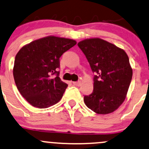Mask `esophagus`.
Instances as JSON below:
<instances>
[{"label": "esophagus", "instance_id": "1", "mask_svg": "<svg viewBox=\"0 0 149 149\" xmlns=\"http://www.w3.org/2000/svg\"><path fill=\"white\" fill-rule=\"evenodd\" d=\"M73 85H75V86H80L81 85V81H75V82H73Z\"/></svg>", "mask_w": 149, "mask_h": 149}]
</instances>
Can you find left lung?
Here are the masks:
<instances>
[{
  "label": "left lung",
  "instance_id": "8db88e82",
  "mask_svg": "<svg viewBox=\"0 0 149 149\" xmlns=\"http://www.w3.org/2000/svg\"><path fill=\"white\" fill-rule=\"evenodd\" d=\"M93 73V91L84 96L88 108L98 114L117 110L123 103L132 78V68L125 50L100 38L78 43Z\"/></svg>",
  "mask_w": 149,
  "mask_h": 149
}]
</instances>
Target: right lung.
Segmentation results:
<instances>
[{"mask_svg":"<svg viewBox=\"0 0 149 149\" xmlns=\"http://www.w3.org/2000/svg\"><path fill=\"white\" fill-rule=\"evenodd\" d=\"M76 43L74 40L51 35L32 41L17 52L13 71L15 82L33 107L47 108L62 98L68 85L58 77L59 58ZM55 73L57 76L53 78Z\"/></svg>","mask_w":149,"mask_h":149,"instance_id":"right-lung-1","label":"right lung"}]
</instances>
